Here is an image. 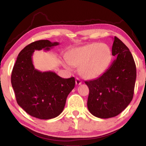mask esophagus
Segmentation results:
<instances>
[{"label": "esophagus", "mask_w": 146, "mask_h": 146, "mask_svg": "<svg viewBox=\"0 0 146 146\" xmlns=\"http://www.w3.org/2000/svg\"><path fill=\"white\" fill-rule=\"evenodd\" d=\"M75 83L76 85H80L82 84V81L80 80V79H79L78 78H76L75 79Z\"/></svg>", "instance_id": "1"}]
</instances>
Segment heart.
Listing matches in <instances>:
<instances>
[{
  "label": "heart",
  "instance_id": "heart-1",
  "mask_svg": "<svg viewBox=\"0 0 146 146\" xmlns=\"http://www.w3.org/2000/svg\"><path fill=\"white\" fill-rule=\"evenodd\" d=\"M68 62L64 66L78 67L79 73L86 79H95L104 73L112 62L113 55L110 47L106 44L93 43L75 48L67 55Z\"/></svg>",
  "mask_w": 146,
  "mask_h": 146
}]
</instances>
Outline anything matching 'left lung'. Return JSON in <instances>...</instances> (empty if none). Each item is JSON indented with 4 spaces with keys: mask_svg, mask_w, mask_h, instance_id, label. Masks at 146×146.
Masks as SVG:
<instances>
[{
    "mask_svg": "<svg viewBox=\"0 0 146 146\" xmlns=\"http://www.w3.org/2000/svg\"><path fill=\"white\" fill-rule=\"evenodd\" d=\"M112 55L116 58L100 77L86 81L90 90L88 108L96 117H114L123 111L133 99L137 70L129 48L115 36Z\"/></svg>",
    "mask_w": 146,
    "mask_h": 146,
    "instance_id": "left-lung-1",
    "label": "left lung"
}]
</instances>
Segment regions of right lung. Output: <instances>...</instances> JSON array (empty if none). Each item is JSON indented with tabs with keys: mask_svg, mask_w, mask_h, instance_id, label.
I'll return each mask as SVG.
<instances>
[{
	"mask_svg": "<svg viewBox=\"0 0 146 146\" xmlns=\"http://www.w3.org/2000/svg\"><path fill=\"white\" fill-rule=\"evenodd\" d=\"M59 42L40 40L26 46L17 58L11 82L17 102L32 117L48 120L62 112L66 98L75 88V78H64L53 71L35 68L32 56L35 50L49 51Z\"/></svg>",
	"mask_w": 146,
	"mask_h": 146,
	"instance_id": "obj_1",
	"label": "right lung"
}]
</instances>
